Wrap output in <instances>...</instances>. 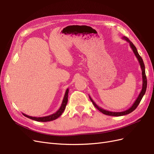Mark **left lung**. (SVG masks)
<instances>
[{
	"instance_id": "obj_1",
	"label": "left lung",
	"mask_w": 154,
	"mask_h": 154,
	"mask_svg": "<svg viewBox=\"0 0 154 154\" xmlns=\"http://www.w3.org/2000/svg\"><path fill=\"white\" fill-rule=\"evenodd\" d=\"M122 39L125 40L127 42L129 43L130 48H132L134 54L136 55V58L138 60V62H139V64H140L141 69V71H142V78H143L142 89H141V92L139 93L138 97H137V99L136 100V101H134V103L132 104V105L130 106L128 109L126 110L125 111H122V112H112V111H109V110H105L103 109H102V108H101V107H100L98 105H97L94 101H93V100L91 98V97L90 96H89V97H90L91 101L92 102L93 105H94V106L96 107V108L97 110H99L101 112H102V113L105 114V115H107V116H122L127 115V114H128L130 113H131L132 112H133L135 109L137 108V106H138L139 103H140V101H141L143 96L144 95V94H145V92H146V90L147 80H146V74H145V67H144V62H143V60L142 58L140 57V55L139 54L136 48L135 47V45L133 44V43L132 42L130 41V40L127 38V37H126V36H123L122 37Z\"/></svg>"
}]
</instances>
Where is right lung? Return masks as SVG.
<instances>
[{"label":"right lung","mask_w":154,"mask_h":154,"mask_svg":"<svg viewBox=\"0 0 154 154\" xmlns=\"http://www.w3.org/2000/svg\"><path fill=\"white\" fill-rule=\"evenodd\" d=\"M68 93H69V88H67V90L66 91V93H65V95L63 97V99L62 101V103L61 106H60V109L56 112L55 113L51 114L48 116H44V117H32V116H29L28 115H26L24 113H22V114L24 115L26 117L28 118L31 119L36 121V122H51V121H53L56 119H57L59 118L60 116L62 114L63 112V111L66 109L67 103V101H68Z\"/></svg>","instance_id":"obj_1"}]
</instances>
